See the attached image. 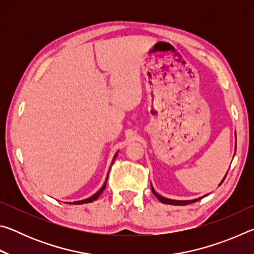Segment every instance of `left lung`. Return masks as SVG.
I'll use <instances>...</instances> for the list:
<instances>
[{"instance_id": "8db88e82", "label": "left lung", "mask_w": 254, "mask_h": 254, "mask_svg": "<svg viewBox=\"0 0 254 254\" xmlns=\"http://www.w3.org/2000/svg\"><path fill=\"white\" fill-rule=\"evenodd\" d=\"M227 175V174H226ZM226 175H225V177H226ZM225 177H224V179H225ZM224 179L222 180L221 182V184L218 185V186H221L222 185V183L224 182ZM151 190H152V192H153V195L157 197V198L161 201L162 204H170V205H188V204H192V203H195V201H197V200H199V199H201L203 198V197H200V198H197V199H192V200H174V199H168V198H165V197H162V196H160V195H158L156 191H154V189L152 188V186H151ZM205 197V196H204Z\"/></svg>"}]
</instances>
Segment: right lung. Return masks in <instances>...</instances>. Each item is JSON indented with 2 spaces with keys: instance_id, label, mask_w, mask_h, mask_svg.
Wrapping results in <instances>:
<instances>
[{
  "instance_id": "1",
  "label": "right lung",
  "mask_w": 254,
  "mask_h": 254,
  "mask_svg": "<svg viewBox=\"0 0 254 254\" xmlns=\"http://www.w3.org/2000/svg\"><path fill=\"white\" fill-rule=\"evenodd\" d=\"M115 158H117V154H115L114 156V159H113V162H114V160H115ZM112 165H113V163H112ZM107 178H109V176H107L106 177V180H105V184L103 185V187L100 189V190H98L95 195H93L92 197H89V198H87V199H84V200H78V201H74V203L72 204H75V205H80V204H86V203H92V201H94V200H96L98 197H100V195L102 194L103 192V190H104L105 189V187H106V183H107Z\"/></svg>"
}]
</instances>
